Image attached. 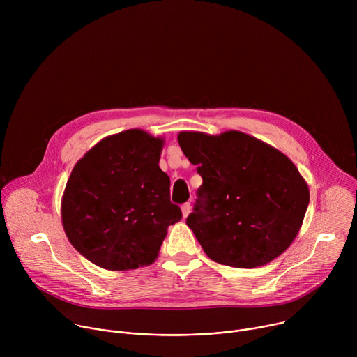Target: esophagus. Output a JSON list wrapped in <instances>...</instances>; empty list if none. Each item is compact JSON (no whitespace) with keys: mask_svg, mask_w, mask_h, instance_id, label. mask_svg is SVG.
<instances>
[{"mask_svg":"<svg viewBox=\"0 0 357 357\" xmlns=\"http://www.w3.org/2000/svg\"><path fill=\"white\" fill-rule=\"evenodd\" d=\"M181 209H182V216H183V218H188V215H189L190 211H192L190 203H183Z\"/></svg>","mask_w":357,"mask_h":357,"instance_id":"34e87169","label":"esophagus"}]
</instances>
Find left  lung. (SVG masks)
<instances>
[{
	"label": "left lung",
	"instance_id": "left-lung-1",
	"mask_svg": "<svg viewBox=\"0 0 357 357\" xmlns=\"http://www.w3.org/2000/svg\"><path fill=\"white\" fill-rule=\"evenodd\" d=\"M178 142L203 183L186 225L208 257L236 268L264 266L296 237L310 189L277 148L240 131H182Z\"/></svg>",
	"mask_w": 357,
	"mask_h": 357
}]
</instances>
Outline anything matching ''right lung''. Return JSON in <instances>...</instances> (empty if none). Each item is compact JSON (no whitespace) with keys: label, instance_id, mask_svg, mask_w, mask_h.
<instances>
[{"label":"right lung","instance_id":"obj_1","mask_svg":"<svg viewBox=\"0 0 357 357\" xmlns=\"http://www.w3.org/2000/svg\"><path fill=\"white\" fill-rule=\"evenodd\" d=\"M164 139L134 128L97 142L75 165L62 197V225L93 264L127 271L158 257L167 229L182 219L160 168Z\"/></svg>","mask_w":357,"mask_h":357}]
</instances>
